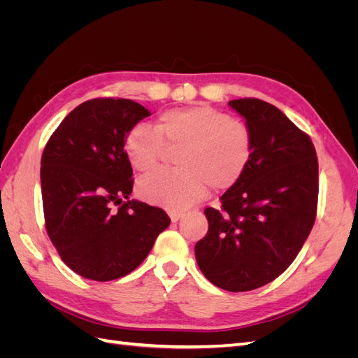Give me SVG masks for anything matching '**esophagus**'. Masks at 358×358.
<instances>
[{
    "mask_svg": "<svg viewBox=\"0 0 358 358\" xmlns=\"http://www.w3.org/2000/svg\"><path fill=\"white\" fill-rule=\"evenodd\" d=\"M169 215H170V218H171L173 222H178V221L182 218V216H183L182 212H175V210H171Z\"/></svg>",
    "mask_w": 358,
    "mask_h": 358,
    "instance_id": "1",
    "label": "esophagus"
}]
</instances>
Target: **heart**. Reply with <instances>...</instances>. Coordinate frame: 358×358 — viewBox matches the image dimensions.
Wrapping results in <instances>:
<instances>
[{"label": "heart", "instance_id": "obj_1", "mask_svg": "<svg viewBox=\"0 0 358 358\" xmlns=\"http://www.w3.org/2000/svg\"><path fill=\"white\" fill-rule=\"evenodd\" d=\"M166 148H180L179 169L155 171L140 180L137 189L145 200L178 212L204 199L209 187H234L251 161L254 138L246 122L209 106L167 110L155 128L136 125L125 136V154L142 173L159 166Z\"/></svg>", "mask_w": 358, "mask_h": 358}]
</instances>
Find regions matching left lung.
<instances>
[{
  "instance_id": "8db88e82",
  "label": "left lung",
  "mask_w": 358,
  "mask_h": 358,
  "mask_svg": "<svg viewBox=\"0 0 358 358\" xmlns=\"http://www.w3.org/2000/svg\"><path fill=\"white\" fill-rule=\"evenodd\" d=\"M252 131V157L242 179L206 208L209 230L196 243L201 273L231 292L272 282L294 262L317 216L318 158L310 137L273 104L229 103Z\"/></svg>"
}]
</instances>
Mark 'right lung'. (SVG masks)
Segmentation results:
<instances>
[{"mask_svg": "<svg viewBox=\"0 0 358 358\" xmlns=\"http://www.w3.org/2000/svg\"><path fill=\"white\" fill-rule=\"evenodd\" d=\"M146 116L133 100L92 99L64 117L43 150L46 231L62 262L86 279L133 272L170 224L162 209L128 200L134 179L125 136Z\"/></svg>", "mask_w": 358, "mask_h": 358, "instance_id": "add662e5", "label": "right lung"}]
</instances>
